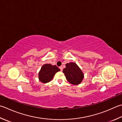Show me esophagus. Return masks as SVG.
I'll list each match as a JSON object with an SVG mask.
<instances>
[{
	"label": "esophagus",
	"instance_id": "1",
	"mask_svg": "<svg viewBox=\"0 0 122 122\" xmlns=\"http://www.w3.org/2000/svg\"><path fill=\"white\" fill-rule=\"evenodd\" d=\"M59 68H60V69L61 71L63 70V68H62V66H60Z\"/></svg>",
	"mask_w": 122,
	"mask_h": 122
}]
</instances>
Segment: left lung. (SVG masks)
Instances as JSON below:
<instances>
[{
  "label": "left lung",
  "instance_id": "obj_1",
  "mask_svg": "<svg viewBox=\"0 0 122 122\" xmlns=\"http://www.w3.org/2000/svg\"><path fill=\"white\" fill-rule=\"evenodd\" d=\"M63 72L68 81L73 85H78L82 82L84 74L79 66L75 62H70L66 64Z\"/></svg>",
  "mask_w": 122,
  "mask_h": 122
}]
</instances>
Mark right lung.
<instances>
[{
	"instance_id": "obj_1",
	"label": "right lung",
	"mask_w": 122,
	"mask_h": 122,
	"mask_svg": "<svg viewBox=\"0 0 122 122\" xmlns=\"http://www.w3.org/2000/svg\"><path fill=\"white\" fill-rule=\"evenodd\" d=\"M60 71L58 66L51 64L43 65L39 72V80L42 83H47L52 80L56 72Z\"/></svg>"
}]
</instances>
